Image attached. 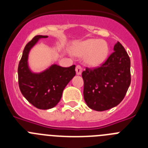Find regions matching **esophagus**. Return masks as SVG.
Wrapping results in <instances>:
<instances>
[{
  "instance_id": "34e87169",
  "label": "esophagus",
  "mask_w": 148,
  "mask_h": 148,
  "mask_svg": "<svg viewBox=\"0 0 148 148\" xmlns=\"http://www.w3.org/2000/svg\"><path fill=\"white\" fill-rule=\"evenodd\" d=\"M75 72H76V74L78 75H81L82 73V66H79V65H77L76 67H75Z\"/></svg>"
}]
</instances>
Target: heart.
I'll use <instances>...</instances> for the list:
<instances>
[{"instance_id":"1","label":"heart","mask_w":148,"mask_h":148,"mask_svg":"<svg viewBox=\"0 0 148 148\" xmlns=\"http://www.w3.org/2000/svg\"><path fill=\"white\" fill-rule=\"evenodd\" d=\"M73 53L78 56H84L87 65L95 67L101 65L108 58L109 47L105 40L90 38L82 40L73 46Z\"/></svg>"}]
</instances>
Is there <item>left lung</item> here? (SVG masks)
Returning a JSON list of instances; mask_svg holds the SVG:
<instances>
[{
    "label": "left lung",
    "instance_id": "left-lung-1",
    "mask_svg": "<svg viewBox=\"0 0 148 148\" xmlns=\"http://www.w3.org/2000/svg\"><path fill=\"white\" fill-rule=\"evenodd\" d=\"M104 64L82 73L84 99L90 109L104 111L118 105L130 84V60L119 42Z\"/></svg>",
    "mask_w": 148,
    "mask_h": 148
}]
</instances>
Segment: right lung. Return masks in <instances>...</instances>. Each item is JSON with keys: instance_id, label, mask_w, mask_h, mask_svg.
<instances>
[{"instance_id": "1", "label": "right lung", "mask_w": 148, "mask_h": 148, "mask_svg": "<svg viewBox=\"0 0 148 148\" xmlns=\"http://www.w3.org/2000/svg\"><path fill=\"white\" fill-rule=\"evenodd\" d=\"M47 35H36L26 45L18 64V84L23 97L30 104L40 110L56 107L62 96L63 91L75 75V66L62 67L52 64L39 73H35L29 66V54L39 40Z\"/></svg>"}]
</instances>
